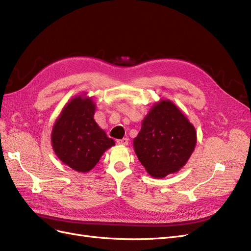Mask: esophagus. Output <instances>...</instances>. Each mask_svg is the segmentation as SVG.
Instances as JSON below:
<instances>
[{
	"label": "esophagus",
	"instance_id": "esophagus-1",
	"mask_svg": "<svg viewBox=\"0 0 251 251\" xmlns=\"http://www.w3.org/2000/svg\"><path fill=\"white\" fill-rule=\"evenodd\" d=\"M117 143L119 146H127L128 143V138H123V139H118Z\"/></svg>",
	"mask_w": 251,
	"mask_h": 251
}]
</instances>
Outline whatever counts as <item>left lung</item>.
Listing matches in <instances>:
<instances>
[{
	"instance_id": "8db88e82",
	"label": "left lung",
	"mask_w": 251,
	"mask_h": 251,
	"mask_svg": "<svg viewBox=\"0 0 251 251\" xmlns=\"http://www.w3.org/2000/svg\"><path fill=\"white\" fill-rule=\"evenodd\" d=\"M196 143L195 126L169 100L151 108L133 142L139 161L154 178H164L183 168Z\"/></svg>"
}]
</instances>
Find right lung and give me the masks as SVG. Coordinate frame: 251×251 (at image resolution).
<instances>
[{"label":"right lung","mask_w":251,"mask_h":251,"mask_svg":"<svg viewBox=\"0 0 251 251\" xmlns=\"http://www.w3.org/2000/svg\"><path fill=\"white\" fill-rule=\"evenodd\" d=\"M95 102L81 94L67 102L52 127L51 143L64 164L79 173H88L105 151L115 146L94 120Z\"/></svg>","instance_id":"obj_1"}]
</instances>
